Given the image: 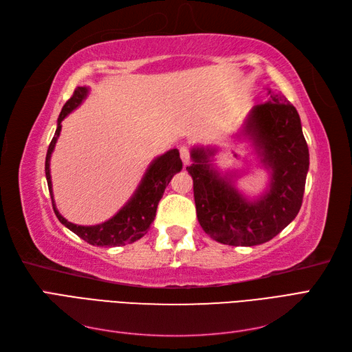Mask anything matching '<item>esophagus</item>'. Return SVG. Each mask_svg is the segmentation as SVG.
<instances>
[{
    "label": "esophagus",
    "mask_w": 352,
    "mask_h": 352,
    "mask_svg": "<svg viewBox=\"0 0 352 352\" xmlns=\"http://www.w3.org/2000/svg\"><path fill=\"white\" fill-rule=\"evenodd\" d=\"M180 158H182V163L188 166L190 163V157H189V150L188 146H180Z\"/></svg>",
    "instance_id": "34e87169"
}]
</instances>
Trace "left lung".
Returning <instances> with one entry per match:
<instances>
[{"instance_id": "left-lung-1", "label": "left lung", "mask_w": 352, "mask_h": 352, "mask_svg": "<svg viewBox=\"0 0 352 352\" xmlns=\"http://www.w3.org/2000/svg\"><path fill=\"white\" fill-rule=\"evenodd\" d=\"M250 142L252 154L267 170L269 182L257 197L236 186V170L216 166L217 146H194L188 173L194 180L197 217L207 235L233 247H254L273 239L296 217L302 204L310 154L300 114L278 91L248 113L233 136Z\"/></svg>"}]
</instances>
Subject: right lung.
<instances>
[{"instance_id": "right-lung-1", "label": "right lung", "mask_w": 352, "mask_h": 352, "mask_svg": "<svg viewBox=\"0 0 352 352\" xmlns=\"http://www.w3.org/2000/svg\"><path fill=\"white\" fill-rule=\"evenodd\" d=\"M88 87H78L74 89L72 98L63 105L57 120V129L48 146L45 157V176L48 182V189L52 199V208H54L56 216L61 225H65L73 233H76L79 238L87 241L91 245H97V247H120V245L132 243L138 239H141L146 233V230L150 229L151 223L155 219L157 206L164 194L166 186L168 185L170 180H172V177L182 170V160H180L179 151L176 148L155 157L145 170L141 182L135 189L132 197L127 199L126 204L117 211L111 219L100 223V225H74V223L63 217L56 207L54 194H52L50 168L51 155L52 151H54L61 132V122L65 120L72 111L79 107L85 101V98L88 97Z\"/></svg>"}]
</instances>
